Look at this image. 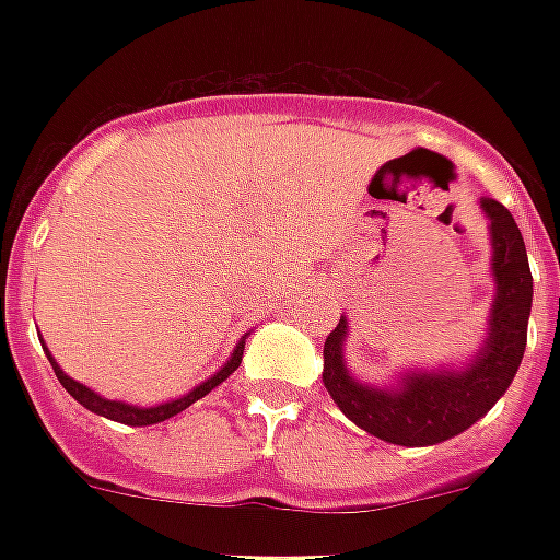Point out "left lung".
Returning a JSON list of instances; mask_svg holds the SVG:
<instances>
[{"label":"left lung","mask_w":560,"mask_h":560,"mask_svg":"<svg viewBox=\"0 0 560 560\" xmlns=\"http://www.w3.org/2000/svg\"><path fill=\"white\" fill-rule=\"evenodd\" d=\"M491 220L497 299L486 346L462 372L404 374L398 389H372L342 366L346 319L325 340V389L337 407L366 433L404 447H427L459 435L494 407L512 386L523 351L532 311V270L526 244L512 211L503 202L482 200Z\"/></svg>","instance_id":"1"}]
</instances>
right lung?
<instances>
[{"label":"right lung","mask_w":560,"mask_h":560,"mask_svg":"<svg viewBox=\"0 0 560 560\" xmlns=\"http://www.w3.org/2000/svg\"><path fill=\"white\" fill-rule=\"evenodd\" d=\"M46 358L48 363H51V369H55L57 374V381L63 383V389L72 395L78 404H83V407L90 409V412H95V416H104V418H113V421H121V424L127 427H148V424H160V421H165V418L171 416H177V412H183V409H188L194 404V400H200L202 395H209L218 383H223L229 377V374L235 372L237 366H241V358H244V340L237 342L235 351H232V358L226 360V366L220 369L214 377H209L206 383H200L197 389L188 392V395H183V398L177 400H168V404H160V407H130V404H121V400H107V398H101V395H95L92 389H86L83 383L72 381L69 374H63V369L57 366L55 358L48 354L46 349Z\"/></svg>","instance_id":"obj_1"}]
</instances>
